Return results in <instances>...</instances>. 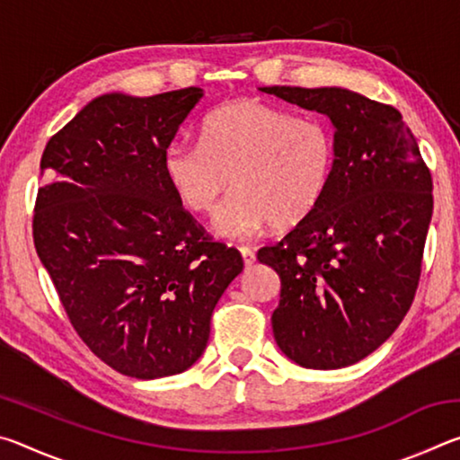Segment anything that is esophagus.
<instances>
[{
  "label": "esophagus",
  "mask_w": 460,
  "mask_h": 460,
  "mask_svg": "<svg viewBox=\"0 0 460 460\" xmlns=\"http://www.w3.org/2000/svg\"><path fill=\"white\" fill-rule=\"evenodd\" d=\"M239 252H241V255H243L245 266L247 268L253 266V263H255V252H253V249L247 247V245H239Z\"/></svg>",
  "instance_id": "esophagus-1"
}]
</instances>
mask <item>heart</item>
<instances>
[{
    "instance_id": "obj_1",
    "label": "heart",
    "mask_w": 460,
    "mask_h": 460,
    "mask_svg": "<svg viewBox=\"0 0 460 460\" xmlns=\"http://www.w3.org/2000/svg\"><path fill=\"white\" fill-rule=\"evenodd\" d=\"M337 168V139L321 118L255 97L229 101L200 123L199 144H172L162 158L170 190L194 215H211L223 237L245 239L271 225L290 229L321 205Z\"/></svg>"
}]
</instances>
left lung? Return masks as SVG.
<instances>
[{
  "mask_svg": "<svg viewBox=\"0 0 460 460\" xmlns=\"http://www.w3.org/2000/svg\"><path fill=\"white\" fill-rule=\"evenodd\" d=\"M326 115L337 168L316 211L258 252L282 282L278 347L306 369H341L392 337L416 296L432 176L398 109L359 93L261 87Z\"/></svg>",
  "mask_w": 460,
  "mask_h": 460,
  "instance_id": "obj_1",
  "label": "left lung"
}]
</instances>
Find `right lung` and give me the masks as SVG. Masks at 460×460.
Returning a JSON list of instances; mask_svg holds the SVG:
<instances>
[{"label":"right lung","mask_w":460,"mask_h":460,"mask_svg":"<svg viewBox=\"0 0 460 460\" xmlns=\"http://www.w3.org/2000/svg\"><path fill=\"white\" fill-rule=\"evenodd\" d=\"M200 97L199 87L101 95L49 139L40 160L38 258L84 345L128 377L189 369L243 270L237 249L213 241L162 172Z\"/></svg>","instance_id":"right-lung-1"}]
</instances>
